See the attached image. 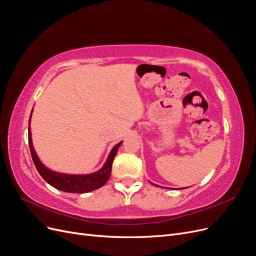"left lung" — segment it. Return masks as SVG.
Wrapping results in <instances>:
<instances>
[{
	"label": "left lung",
	"instance_id": "8db88e82",
	"mask_svg": "<svg viewBox=\"0 0 256 256\" xmlns=\"http://www.w3.org/2000/svg\"><path fill=\"white\" fill-rule=\"evenodd\" d=\"M180 189H184V188H180Z\"/></svg>",
	"mask_w": 256,
	"mask_h": 256
}]
</instances>
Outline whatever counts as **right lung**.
Wrapping results in <instances>:
<instances>
[{"instance_id": "add662e5", "label": "right lung", "mask_w": 256, "mask_h": 256, "mask_svg": "<svg viewBox=\"0 0 256 256\" xmlns=\"http://www.w3.org/2000/svg\"><path fill=\"white\" fill-rule=\"evenodd\" d=\"M32 115V114H30ZM122 142L116 144L110 154L108 157L106 164L104 166L99 170L98 172L88 174V175H68V174H62L56 173L54 171H51L48 168H46L40 160L38 159L37 154L34 150V147L32 144V138H30V128L28 127V146L30 154H32V159L34 164L37 168L38 173L44 180L47 182L52 187L56 188L58 190L65 191V192H70V193H86L90 192L92 190H96L108 182L110 178L111 171H112V164L113 160L116 156V152H118V147L120 146Z\"/></svg>"}]
</instances>
